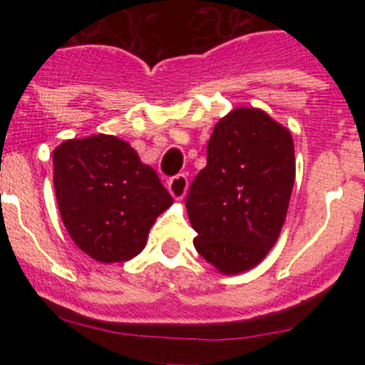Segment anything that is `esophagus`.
<instances>
[{"label":"esophagus","mask_w":365,"mask_h":365,"mask_svg":"<svg viewBox=\"0 0 365 365\" xmlns=\"http://www.w3.org/2000/svg\"><path fill=\"white\" fill-rule=\"evenodd\" d=\"M168 190L175 199H182L186 195V190H188V179H186L185 173H179V175L172 177L168 180Z\"/></svg>","instance_id":"obj_1"}]
</instances>
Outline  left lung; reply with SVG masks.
Instances as JSON below:
<instances>
[{
	"mask_svg": "<svg viewBox=\"0 0 365 365\" xmlns=\"http://www.w3.org/2000/svg\"><path fill=\"white\" fill-rule=\"evenodd\" d=\"M294 175L291 131L259 109L221 118L186 195L197 252L222 274L256 267L278 240Z\"/></svg>",
	"mask_w": 365,
	"mask_h": 365,
	"instance_id": "obj_1",
	"label": "left lung"
}]
</instances>
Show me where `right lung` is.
<instances>
[{"instance_id":"1","label":"right lung","mask_w":365,"mask_h":365,"mask_svg":"<svg viewBox=\"0 0 365 365\" xmlns=\"http://www.w3.org/2000/svg\"><path fill=\"white\" fill-rule=\"evenodd\" d=\"M60 215L87 256L118 263L137 256L173 199L151 166L113 135L66 140L54 150Z\"/></svg>"}]
</instances>
